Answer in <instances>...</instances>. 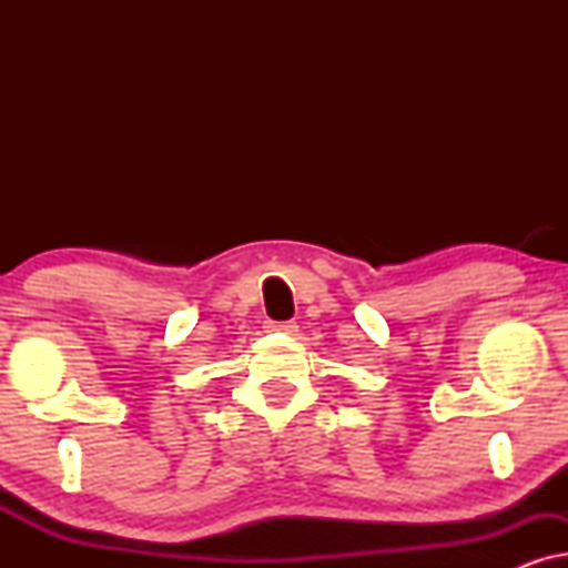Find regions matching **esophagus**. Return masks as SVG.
<instances>
[{"label": "esophagus", "mask_w": 568, "mask_h": 568, "mask_svg": "<svg viewBox=\"0 0 568 568\" xmlns=\"http://www.w3.org/2000/svg\"><path fill=\"white\" fill-rule=\"evenodd\" d=\"M271 328H274V331H282V333H294V331H297V323H294V321H284V323H271Z\"/></svg>", "instance_id": "1"}]
</instances>
